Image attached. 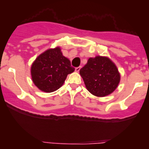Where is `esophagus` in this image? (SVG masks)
<instances>
[{
    "instance_id": "34e87169",
    "label": "esophagus",
    "mask_w": 149,
    "mask_h": 149,
    "mask_svg": "<svg viewBox=\"0 0 149 149\" xmlns=\"http://www.w3.org/2000/svg\"><path fill=\"white\" fill-rule=\"evenodd\" d=\"M81 70V67H78L75 68V71L76 72H79V70Z\"/></svg>"
}]
</instances>
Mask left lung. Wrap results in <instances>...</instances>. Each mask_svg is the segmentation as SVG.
Listing matches in <instances>:
<instances>
[{"label": "left lung", "mask_w": 149, "mask_h": 149, "mask_svg": "<svg viewBox=\"0 0 149 149\" xmlns=\"http://www.w3.org/2000/svg\"><path fill=\"white\" fill-rule=\"evenodd\" d=\"M79 73L87 90L98 97L112 94L120 81V73L116 65L106 56L88 58Z\"/></svg>", "instance_id": "left-lung-1"}]
</instances>
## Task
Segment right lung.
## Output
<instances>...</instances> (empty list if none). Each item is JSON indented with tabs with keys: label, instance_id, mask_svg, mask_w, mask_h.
I'll return each instance as SVG.
<instances>
[{
	"label": "right lung",
	"instance_id": "add662e5",
	"mask_svg": "<svg viewBox=\"0 0 149 149\" xmlns=\"http://www.w3.org/2000/svg\"><path fill=\"white\" fill-rule=\"evenodd\" d=\"M70 61L60 47L49 48L37 57L31 65V80L42 91L53 92L63 85L67 76L73 73Z\"/></svg>",
	"mask_w": 149,
	"mask_h": 149
}]
</instances>
